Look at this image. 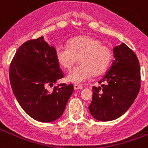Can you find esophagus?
<instances>
[{
  "mask_svg": "<svg viewBox=\"0 0 148 148\" xmlns=\"http://www.w3.org/2000/svg\"><path fill=\"white\" fill-rule=\"evenodd\" d=\"M83 88V87H82V85H80V84H74V89L75 90H82V89Z\"/></svg>",
  "mask_w": 148,
  "mask_h": 148,
  "instance_id": "esophagus-1",
  "label": "esophagus"
}]
</instances>
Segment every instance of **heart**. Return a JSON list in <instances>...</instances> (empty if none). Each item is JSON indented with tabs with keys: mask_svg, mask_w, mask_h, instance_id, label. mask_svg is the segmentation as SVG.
Segmentation results:
<instances>
[{
	"mask_svg": "<svg viewBox=\"0 0 148 148\" xmlns=\"http://www.w3.org/2000/svg\"><path fill=\"white\" fill-rule=\"evenodd\" d=\"M56 58L60 66L66 70H71L78 58L80 65L68 74L66 79L73 83L82 84L108 70L113 58V52L98 38L84 35L71 39L67 46H58Z\"/></svg>",
	"mask_w": 148,
	"mask_h": 148,
	"instance_id": "heart-1",
	"label": "heart"
}]
</instances>
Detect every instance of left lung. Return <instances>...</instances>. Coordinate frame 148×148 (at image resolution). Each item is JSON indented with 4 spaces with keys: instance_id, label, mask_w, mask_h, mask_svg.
I'll return each instance as SVG.
<instances>
[{
    "instance_id": "obj_1",
    "label": "left lung",
    "mask_w": 148,
    "mask_h": 148,
    "mask_svg": "<svg viewBox=\"0 0 148 148\" xmlns=\"http://www.w3.org/2000/svg\"><path fill=\"white\" fill-rule=\"evenodd\" d=\"M114 61L99 82L92 87V100L89 110L101 121L116 119L130 108L141 87L140 66L138 58L125 44L113 49Z\"/></svg>"
}]
</instances>
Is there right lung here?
<instances>
[{
  "instance_id": "add662e5",
  "label": "right lung",
  "mask_w": 148,
  "mask_h": 148,
  "mask_svg": "<svg viewBox=\"0 0 148 148\" xmlns=\"http://www.w3.org/2000/svg\"><path fill=\"white\" fill-rule=\"evenodd\" d=\"M64 77L56 49L44 40L32 39L18 48L10 66L13 93L26 113L37 121L51 122L63 114L74 90L72 84L55 86Z\"/></svg>"
}]
</instances>
